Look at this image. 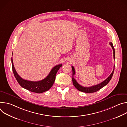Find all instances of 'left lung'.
Instances as JSON below:
<instances>
[{
  "label": "left lung",
  "mask_w": 127,
  "mask_h": 127,
  "mask_svg": "<svg viewBox=\"0 0 127 127\" xmlns=\"http://www.w3.org/2000/svg\"><path fill=\"white\" fill-rule=\"evenodd\" d=\"M109 44L111 46L112 49H113L114 59L115 60V48L114 47V46H113V44H112V42H109ZM72 71H73L72 81H73V85H74V86L79 91H80L81 92H85V93H93V92H96V91H97L98 90H99L102 87H103L104 86L106 85L108 83V82L110 81V80H111V78L112 77V75H113V74H114V70H115V65H114L113 71H112V72L111 73V74L109 76V77L106 79H105L102 82L97 84V85H94V86H91V87H85L82 86L81 85H80L79 84H78V83L77 82V81L74 78V75L75 74V69L74 66H72Z\"/></svg>",
  "instance_id": "obj_1"
}]
</instances>
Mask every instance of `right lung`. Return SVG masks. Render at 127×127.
Wrapping results in <instances>:
<instances>
[{"instance_id":"add662e5","label":"right lung","mask_w":127,"mask_h":127,"mask_svg":"<svg viewBox=\"0 0 127 127\" xmlns=\"http://www.w3.org/2000/svg\"><path fill=\"white\" fill-rule=\"evenodd\" d=\"M11 64L14 76L20 86L31 92L37 93H42L49 90L54 82L56 73L62 66V64H60L54 66L48 75L43 80L39 81H31L22 79L18 75L14 67L12 58Z\"/></svg>"}]
</instances>
